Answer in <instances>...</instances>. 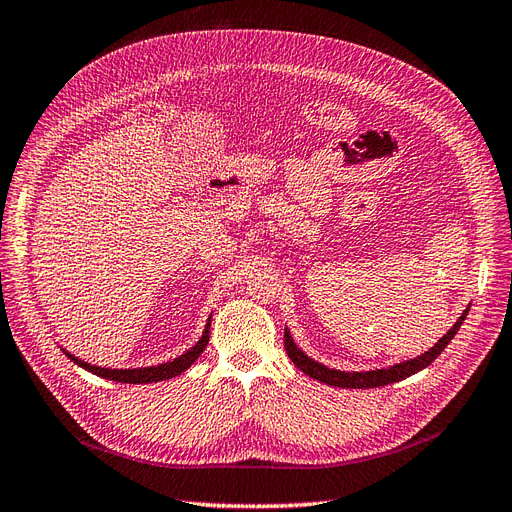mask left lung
<instances>
[{"label":"left lung","mask_w":512,"mask_h":512,"mask_svg":"<svg viewBox=\"0 0 512 512\" xmlns=\"http://www.w3.org/2000/svg\"><path fill=\"white\" fill-rule=\"evenodd\" d=\"M465 315H467V309L455 321V326H452L444 334V337L429 349V352H425L418 358L394 364V367H388V369H375V371H362V373H358V371L345 373V371H337V369H328L321 362H315L313 358L306 356L302 349L294 343V339H291L287 328H285V349H287V356L291 358V362H294L302 373L317 379V382H324L328 386H337V388H379V386H388L392 382H401V379L429 367V364L444 352L446 345L452 341V337H455L457 330L463 324Z\"/></svg>","instance_id":"8db88e82"}]
</instances>
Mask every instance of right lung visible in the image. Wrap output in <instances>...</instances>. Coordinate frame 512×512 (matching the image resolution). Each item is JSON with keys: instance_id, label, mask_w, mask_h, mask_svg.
Segmentation results:
<instances>
[{"instance_id": "add662e5", "label": "right lung", "mask_w": 512, "mask_h": 512, "mask_svg": "<svg viewBox=\"0 0 512 512\" xmlns=\"http://www.w3.org/2000/svg\"><path fill=\"white\" fill-rule=\"evenodd\" d=\"M210 341V319L206 324V330H203L201 339L195 343V347L188 349L186 354H182L180 358H175L171 362H163V364H156V367H145V369H105V367H94L90 362H83L79 358H75L72 354L66 352V356L79 364L81 369L90 371L98 377H105V379H113V382H122V384H150V382H163V379H171L175 375L184 373L191 364L201 356L203 349H206Z\"/></svg>"}]
</instances>
